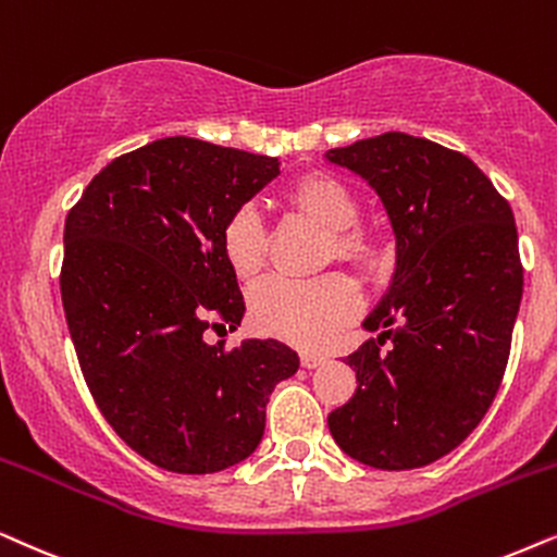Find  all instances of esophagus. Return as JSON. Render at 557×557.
Returning a JSON list of instances; mask_svg holds the SVG:
<instances>
[{"label":"esophagus","instance_id":"1","mask_svg":"<svg viewBox=\"0 0 557 557\" xmlns=\"http://www.w3.org/2000/svg\"><path fill=\"white\" fill-rule=\"evenodd\" d=\"M300 361H302V367H306V369H315V367L323 364L325 356L318 354V351H302L300 354Z\"/></svg>","mask_w":557,"mask_h":557}]
</instances>
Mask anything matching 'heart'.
Returning a JSON list of instances; mask_svg holds the SVG:
<instances>
[{"mask_svg":"<svg viewBox=\"0 0 557 557\" xmlns=\"http://www.w3.org/2000/svg\"><path fill=\"white\" fill-rule=\"evenodd\" d=\"M285 203L329 234L325 259L351 264L361 274L382 267L380 234L359 226V201L344 181L329 173H308L285 190ZM221 251L242 283H255L264 270V226L257 209L242 206L221 228ZM356 310V290L341 274L295 283L270 280L251 293V321L267 336L295 346H318Z\"/></svg>","mask_w":557,"mask_h":557,"instance_id":"obj_1","label":"heart"}]
</instances>
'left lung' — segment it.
<instances>
[{"instance_id": "1", "label": "left lung", "mask_w": 557, "mask_h": 557, "mask_svg": "<svg viewBox=\"0 0 557 557\" xmlns=\"http://www.w3.org/2000/svg\"><path fill=\"white\" fill-rule=\"evenodd\" d=\"M325 160L369 183L395 234L389 287L361 323L380 336L346 356L359 387L329 430L359 463L420 469L469 438L502 384L522 300L515 213L473 160L422 137L387 132Z\"/></svg>"}]
</instances>
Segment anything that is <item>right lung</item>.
<instances>
[{"label":"right lung","instance_id":"obj_1","mask_svg":"<svg viewBox=\"0 0 557 557\" xmlns=\"http://www.w3.org/2000/svg\"><path fill=\"white\" fill-rule=\"evenodd\" d=\"M280 175V160L165 137L111 160L65 219L61 298L81 372L116 435L175 473L255 454L270 395L300 359L274 338L226 351L244 298L221 228ZM216 325V323H213Z\"/></svg>","mask_w":557,"mask_h":557}]
</instances>
